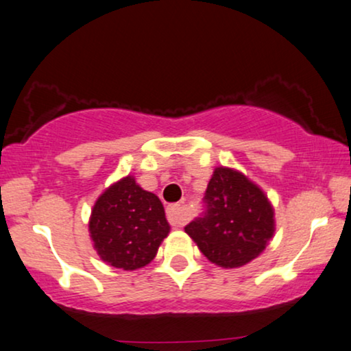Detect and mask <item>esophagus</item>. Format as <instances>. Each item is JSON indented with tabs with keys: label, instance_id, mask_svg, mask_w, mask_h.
Segmentation results:
<instances>
[{
	"label": "esophagus",
	"instance_id": "obj_1",
	"mask_svg": "<svg viewBox=\"0 0 351 351\" xmlns=\"http://www.w3.org/2000/svg\"><path fill=\"white\" fill-rule=\"evenodd\" d=\"M167 218H169V223L175 227H181L186 223V215L181 205H170L167 208Z\"/></svg>",
	"mask_w": 351,
	"mask_h": 351
}]
</instances>
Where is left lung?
<instances>
[{"mask_svg":"<svg viewBox=\"0 0 351 351\" xmlns=\"http://www.w3.org/2000/svg\"><path fill=\"white\" fill-rule=\"evenodd\" d=\"M202 218L184 227L202 254L223 269L243 267L265 250L275 234V210L248 176L216 167Z\"/></svg>","mask_w":351,"mask_h":351,"instance_id":"8db88e82","label":"left lung"}]
</instances>
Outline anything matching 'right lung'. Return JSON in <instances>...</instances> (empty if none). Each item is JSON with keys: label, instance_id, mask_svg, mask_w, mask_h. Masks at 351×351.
Masks as SVG:
<instances>
[{"label": "right lung", "instance_id": "right-lung-1", "mask_svg": "<svg viewBox=\"0 0 351 351\" xmlns=\"http://www.w3.org/2000/svg\"><path fill=\"white\" fill-rule=\"evenodd\" d=\"M93 250L103 263L122 270L145 267L156 258L170 224L159 197L132 175L101 192L88 219Z\"/></svg>", "mask_w": 351, "mask_h": 351}]
</instances>
